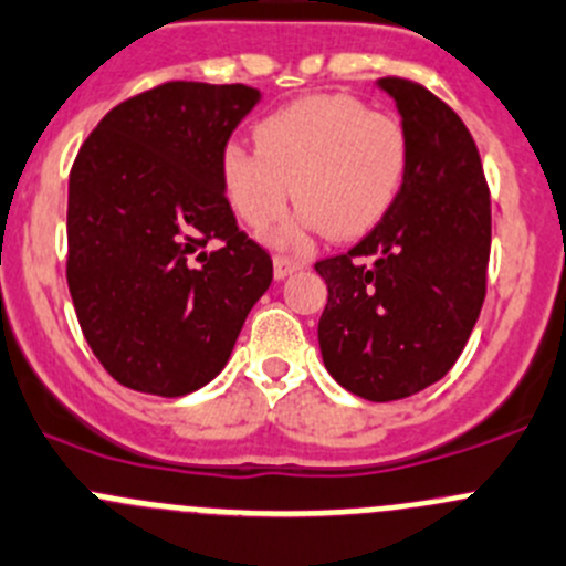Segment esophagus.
Returning <instances> with one entry per match:
<instances>
[{"label": "esophagus", "instance_id": "obj_1", "mask_svg": "<svg viewBox=\"0 0 566 566\" xmlns=\"http://www.w3.org/2000/svg\"><path fill=\"white\" fill-rule=\"evenodd\" d=\"M301 268H304V260H295V256H287V254L273 256V276L276 279H287L290 273L301 271Z\"/></svg>", "mask_w": 566, "mask_h": 566}]
</instances>
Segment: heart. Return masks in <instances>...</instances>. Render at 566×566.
I'll return each mask as SVG.
<instances>
[{
	"label": "heart",
	"mask_w": 566,
	"mask_h": 566,
	"mask_svg": "<svg viewBox=\"0 0 566 566\" xmlns=\"http://www.w3.org/2000/svg\"><path fill=\"white\" fill-rule=\"evenodd\" d=\"M254 144L256 151L223 146L221 188L254 229L276 221L295 190L301 205L290 223L271 234L276 245L301 243L323 229L337 238L367 232L395 205L409 168L403 124L343 93L273 109L254 126Z\"/></svg>",
	"instance_id": "b5f03b06"
}]
</instances>
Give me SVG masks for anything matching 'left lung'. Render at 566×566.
Segmentation results:
<instances>
[{
    "label": "left lung",
    "mask_w": 566,
    "mask_h": 566,
    "mask_svg": "<svg viewBox=\"0 0 566 566\" xmlns=\"http://www.w3.org/2000/svg\"><path fill=\"white\" fill-rule=\"evenodd\" d=\"M409 140L387 216L348 254L315 262L328 304L323 365L365 400H400L440 381L468 345L486 295L490 188L464 120L429 87L384 76Z\"/></svg>",
    "instance_id": "obj_1"
}]
</instances>
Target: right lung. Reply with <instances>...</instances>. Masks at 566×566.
I'll use <instances>...</instances> for the list:
<instances>
[{
	"label": "right lung",
	"mask_w": 566,
	"mask_h": 566,
	"mask_svg": "<svg viewBox=\"0 0 566 566\" xmlns=\"http://www.w3.org/2000/svg\"><path fill=\"white\" fill-rule=\"evenodd\" d=\"M260 96L166 82L109 109L76 155L65 276L87 345L124 387H205L271 287V254L240 232L218 171ZM210 239L222 249L205 252Z\"/></svg>",
	"instance_id": "add662e5"
}]
</instances>
